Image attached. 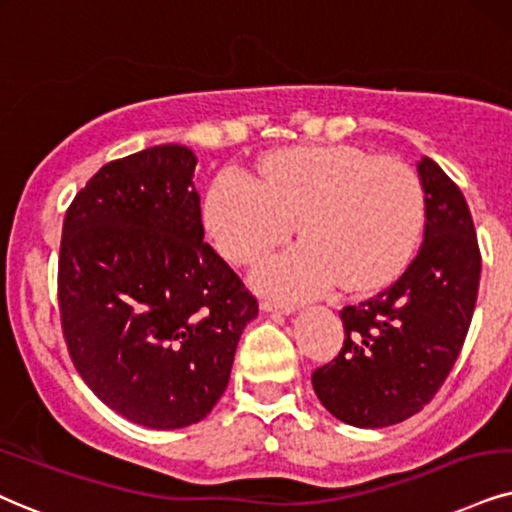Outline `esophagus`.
Returning a JSON list of instances; mask_svg holds the SVG:
<instances>
[{"label":"esophagus","mask_w":512,"mask_h":512,"mask_svg":"<svg viewBox=\"0 0 512 512\" xmlns=\"http://www.w3.org/2000/svg\"><path fill=\"white\" fill-rule=\"evenodd\" d=\"M260 307H262V312H276V314H293L295 312L293 304H278L271 300H262Z\"/></svg>","instance_id":"obj_1"}]
</instances>
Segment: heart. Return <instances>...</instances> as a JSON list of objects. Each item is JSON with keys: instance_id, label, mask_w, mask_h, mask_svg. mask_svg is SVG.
<instances>
[{"instance_id": "heart-1", "label": "heart", "mask_w": 512, "mask_h": 512, "mask_svg": "<svg viewBox=\"0 0 512 512\" xmlns=\"http://www.w3.org/2000/svg\"><path fill=\"white\" fill-rule=\"evenodd\" d=\"M425 219L411 165L354 146H302L267 155L255 177L226 167L203 200L219 255L250 264L295 231L302 243L269 257L252 283L278 300H304L335 283L383 286L409 262Z\"/></svg>"}]
</instances>
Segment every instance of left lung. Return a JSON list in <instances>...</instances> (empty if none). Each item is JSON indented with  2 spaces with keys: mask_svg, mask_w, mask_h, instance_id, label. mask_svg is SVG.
<instances>
[{
  "mask_svg": "<svg viewBox=\"0 0 512 512\" xmlns=\"http://www.w3.org/2000/svg\"><path fill=\"white\" fill-rule=\"evenodd\" d=\"M425 241L383 293L340 312L345 342L312 373L321 404L357 428H385L423 409L468 335L482 255L468 203L435 160L418 163Z\"/></svg>",
  "mask_w": 512,
  "mask_h": 512,
  "instance_id": "1",
  "label": "left lung"
}]
</instances>
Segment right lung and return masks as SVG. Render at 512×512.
<instances>
[{
	"label": "right lung",
	"instance_id": "obj_1",
	"mask_svg": "<svg viewBox=\"0 0 512 512\" xmlns=\"http://www.w3.org/2000/svg\"><path fill=\"white\" fill-rule=\"evenodd\" d=\"M196 155L165 144L111 160L63 219L58 312L77 373L132 423H198L229 385L257 300L203 243Z\"/></svg>",
	"mask_w": 512,
	"mask_h": 512
}]
</instances>
